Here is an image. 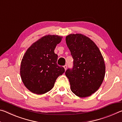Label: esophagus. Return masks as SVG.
<instances>
[{"label": "esophagus", "mask_w": 122, "mask_h": 122, "mask_svg": "<svg viewBox=\"0 0 122 122\" xmlns=\"http://www.w3.org/2000/svg\"><path fill=\"white\" fill-rule=\"evenodd\" d=\"M63 67H64V68H65V71L66 69H67V65H65L63 66Z\"/></svg>", "instance_id": "34e87169"}]
</instances>
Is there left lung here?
I'll return each instance as SVG.
<instances>
[{
    "label": "left lung",
    "mask_w": 122,
    "mask_h": 122,
    "mask_svg": "<svg viewBox=\"0 0 122 122\" xmlns=\"http://www.w3.org/2000/svg\"><path fill=\"white\" fill-rule=\"evenodd\" d=\"M66 41L74 59L73 69L65 73L71 92L82 98L92 95L100 87L105 76L102 54L94 41L83 34H69Z\"/></svg>",
    "instance_id": "8db88e82"
}]
</instances>
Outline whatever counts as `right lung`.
<instances>
[{"label":"right lung","mask_w":122,"mask_h":122,"mask_svg":"<svg viewBox=\"0 0 122 122\" xmlns=\"http://www.w3.org/2000/svg\"><path fill=\"white\" fill-rule=\"evenodd\" d=\"M62 36L47 35L27 49L20 65V73L25 86L32 92L41 95L53 88L56 78L65 73L63 67L57 65V55L54 53Z\"/></svg>","instance_id":"1"}]
</instances>
